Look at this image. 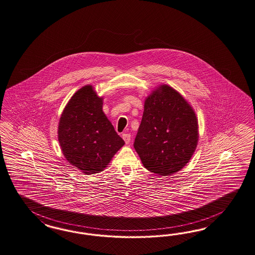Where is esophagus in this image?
<instances>
[{
  "mask_svg": "<svg viewBox=\"0 0 255 255\" xmlns=\"http://www.w3.org/2000/svg\"><path fill=\"white\" fill-rule=\"evenodd\" d=\"M123 138L126 144H129L130 141H131V134L128 133V132H124L123 134Z\"/></svg>",
  "mask_w": 255,
  "mask_h": 255,
  "instance_id": "34e87169",
  "label": "esophagus"
}]
</instances>
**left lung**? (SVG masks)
I'll return each instance as SVG.
<instances>
[{
  "instance_id": "left-lung-1",
  "label": "left lung",
  "mask_w": 255,
  "mask_h": 255,
  "mask_svg": "<svg viewBox=\"0 0 255 255\" xmlns=\"http://www.w3.org/2000/svg\"><path fill=\"white\" fill-rule=\"evenodd\" d=\"M199 141L192 106L177 90L160 85L146 97L133 147L143 166L161 176L175 174L189 162Z\"/></svg>"
}]
</instances>
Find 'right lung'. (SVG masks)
<instances>
[{
  "mask_svg": "<svg viewBox=\"0 0 255 255\" xmlns=\"http://www.w3.org/2000/svg\"><path fill=\"white\" fill-rule=\"evenodd\" d=\"M103 105L104 98L87 85L70 98L58 123V141L65 158L88 175L103 171L124 145Z\"/></svg>",
  "mask_w": 255,
  "mask_h": 255,
  "instance_id": "1",
  "label": "right lung"
}]
</instances>
